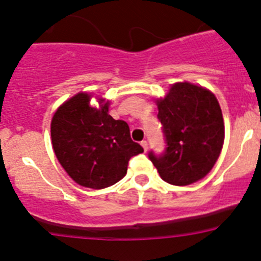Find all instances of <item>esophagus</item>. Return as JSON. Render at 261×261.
<instances>
[{
    "mask_svg": "<svg viewBox=\"0 0 261 261\" xmlns=\"http://www.w3.org/2000/svg\"><path fill=\"white\" fill-rule=\"evenodd\" d=\"M141 146L144 147L145 151H147V142L146 141H141Z\"/></svg>",
    "mask_w": 261,
    "mask_h": 261,
    "instance_id": "1",
    "label": "esophagus"
}]
</instances>
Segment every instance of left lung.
Masks as SVG:
<instances>
[{"instance_id": "obj_1", "label": "left lung", "mask_w": 261, "mask_h": 261, "mask_svg": "<svg viewBox=\"0 0 261 261\" xmlns=\"http://www.w3.org/2000/svg\"><path fill=\"white\" fill-rule=\"evenodd\" d=\"M163 125L167 150L150 153L159 176L172 186H190L211 172L225 140L222 111L216 95L191 82L172 84L163 98L154 99Z\"/></svg>"}]
</instances>
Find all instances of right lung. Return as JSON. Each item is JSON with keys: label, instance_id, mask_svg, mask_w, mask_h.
Here are the masks:
<instances>
[{"label": "right lung", "instance_id": "1", "mask_svg": "<svg viewBox=\"0 0 261 261\" xmlns=\"http://www.w3.org/2000/svg\"><path fill=\"white\" fill-rule=\"evenodd\" d=\"M85 91L62 103L50 121L53 151L66 174L93 190L114 186L126 174L129 159L142 153L129 126L108 114L111 100Z\"/></svg>", "mask_w": 261, "mask_h": 261}]
</instances>
